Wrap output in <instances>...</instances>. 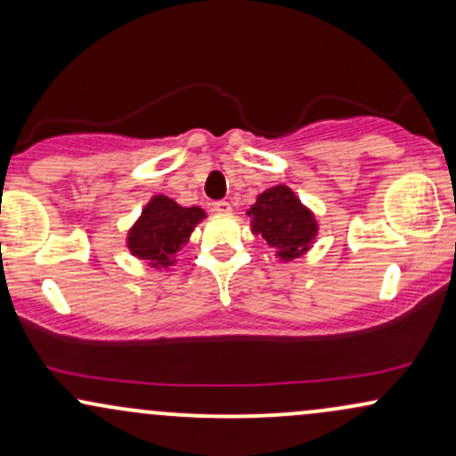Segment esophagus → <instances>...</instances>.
<instances>
[{
    "label": "esophagus",
    "instance_id": "1",
    "mask_svg": "<svg viewBox=\"0 0 456 456\" xmlns=\"http://www.w3.org/2000/svg\"><path fill=\"white\" fill-rule=\"evenodd\" d=\"M212 210L216 214H232V203H229V201H214Z\"/></svg>",
    "mask_w": 456,
    "mask_h": 456
}]
</instances>
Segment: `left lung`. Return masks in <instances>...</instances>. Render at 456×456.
<instances>
[{
    "instance_id": "obj_1",
    "label": "left lung",
    "mask_w": 456,
    "mask_h": 456,
    "mask_svg": "<svg viewBox=\"0 0 456 456\" xmlns=\"http://www.w3.org/2000/svg\"><path fill=\"white\" fill-rule=\"evenodd\" d=\"M246 216L250 218V232L261 235L281 261L302 257L317 235L313 212L285 184L261 192Z\"/></svg>"
}]
</instances>
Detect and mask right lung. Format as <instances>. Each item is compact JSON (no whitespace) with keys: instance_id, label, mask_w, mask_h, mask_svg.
<instances>
[{"instance_id":"1","label":"right lung","mask_w":456,"mask_h":456,"mask_svg":"<svg viewBox=\"0 0 456 456\" xmlns=\"http://www.w3.org/2000/svg\"><path fill=\"white\" fill-rule=\"evenodd\" d=\"M206 218L201 208H182L174 199L156 195L130 227L126 244L134 257L148 261L151 268H169L177 250L191 238L192 229Z\"/></svg>"}]
</instances>
